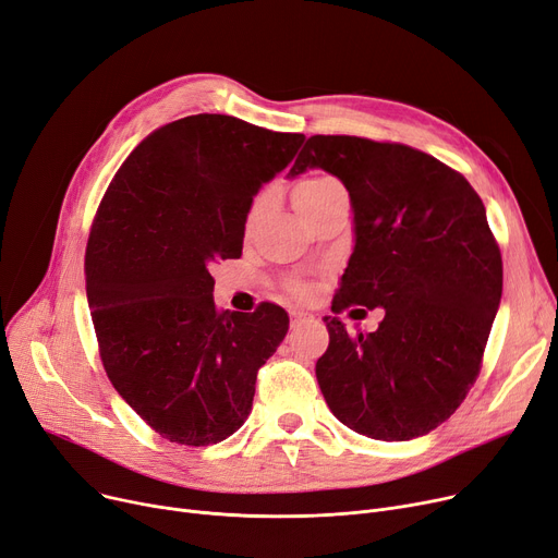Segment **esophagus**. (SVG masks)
Listing matches in <instances>:
<instances>
[{
    "mask_svg": "<svg viewBox=\"0 0 558 558\" xmlns=\"http://www.w3.org/2000/svg\"><path fill=\"white\" fill-rule=\"evenodd\" d=\"M308 320H313V315L306 313V311H293V313H290V325H293V327H300L302 323H308Z\"/></svg>",
    "mask_w": 558,
    "mask_h": 558,
    "instance_id": "esophagus-1",
    "label": "esophagus"
}]
</instances>
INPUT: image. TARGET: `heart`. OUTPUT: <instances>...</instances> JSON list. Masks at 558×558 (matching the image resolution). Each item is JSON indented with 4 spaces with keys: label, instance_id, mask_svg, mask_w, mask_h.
<instances>
[{
    "label": "heart",
    "instance_id": "1",
    "mask_svg": "<svg viewBox=\"0 0 558 558\" xmlns=\"http://www.w3.org/2000/svg\"><path fill=\"white\" fill-rule=\"evenodd\" d=\"M342 185L327 174H311L295 183L293 189V202L304 218L313 216L315 210H320L327 202H331L336 195H342ZM265 208V197H256L250 206L247 214V227H252Z\"/></svg>",
    "mask_w": 558,
    "mask_h": 558
}]
</instances>
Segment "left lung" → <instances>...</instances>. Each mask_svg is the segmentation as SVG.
<instances>
[{
	"label": "left lung",
	"mask_w": 558,
	"mask_h": 558,
	"mask_svg": "<svg viewBox=\"0 0 558 558\" xmlns=\"http://www.w3.org/2000/svg\"><path fill=\"white\" fill-rule=\"evenodd\" d=\"M320 168L354 210V252L331 311L384 308L373 333L327 315L315 377L344 424L375 440L429 434L465 400L501 300V254L463 174L400 143L311 136L288 177Z\"/></svg>",
	"instance_id": "1"
}]
</instances>
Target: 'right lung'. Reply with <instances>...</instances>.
I'll use <instances>...</instances> for the list:
<instances>
[{"label": "right lung", "instance_id": "obj_1", "mask_svg": "<svg viewBox=\"0 0 558 558\" xmlns=\"http://www.w3.org/2000/svg\"><path fill=\"white\" fill-rule=\"evenodd\" d=\"M304 143L231 116L170 122L129 154L86 247V295L106 375L170 442L229 438L288 313L218 311L210 265L243 254L250 206Z\"/></svg>", "mask_w": 558, "mask_h": 558}]
</instances>
